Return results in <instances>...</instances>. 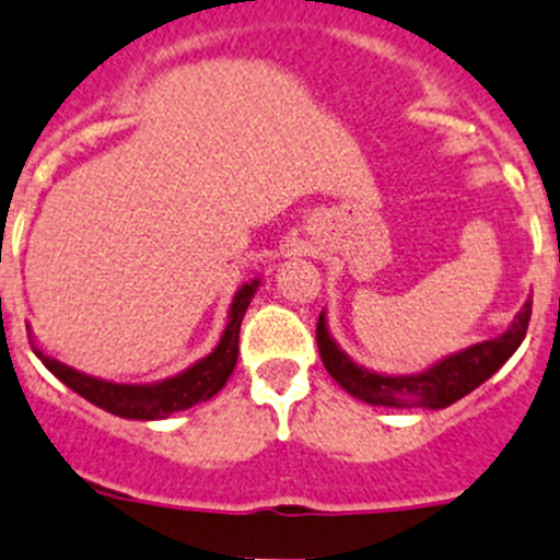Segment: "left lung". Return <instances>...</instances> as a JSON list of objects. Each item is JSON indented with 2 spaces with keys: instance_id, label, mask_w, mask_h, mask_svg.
<instances>
[{
  "instance_id": "obj_1",
  "label": "left lung",
  "mask_w": 560,
  "mask_h": 560,
  "mask_svg": "<svg viewBox=\"0 0 560 560\" xmlns=\"http://www.w3.org/2000/svg\"><path fill=\"white\" fill-rule=\"evenodd\" d=\"M528 319L530 301H525L503 334L452 352L416 374H383L352 361L330 336L325 312L317 319V347L330 377L355 399L377 407H396V410H410V407L443 410L479 388L514 355L525 339Z\"/></svg>"
}]
</instances>
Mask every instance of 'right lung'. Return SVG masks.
Masks as SVG:
<instances>
[{"instance_id":"1","label":"right lung","mask_w":560,"mask_h":560,"mask_svg":"<svg viewBox=\"0 0 560 560\" xmlns=\"http://www.w3.org/2000/svg\"><path fill=\"white\" fill-rule=\"evenodd\" d=\"M262 279H252L241 284L230 303V317H226V328L221 334L219 345L191 363L183 372L172 374V377L155 380V383H114V380L95 377V374L79 372V369L68 366V363L57 361V358L46 355L40 347H35V355L40 358L43 366L62 380L70 390L84 396L101 410L112 412L119 418H133V421H159V418H170L172 412L188 410V407L208 401L219 394L226 385L230 374L235 372L237 363V345H241V323L246 314L248 303H252L254 292L259 290ZM30 330V325H26Z\"/></svg>"}]
</instances>
